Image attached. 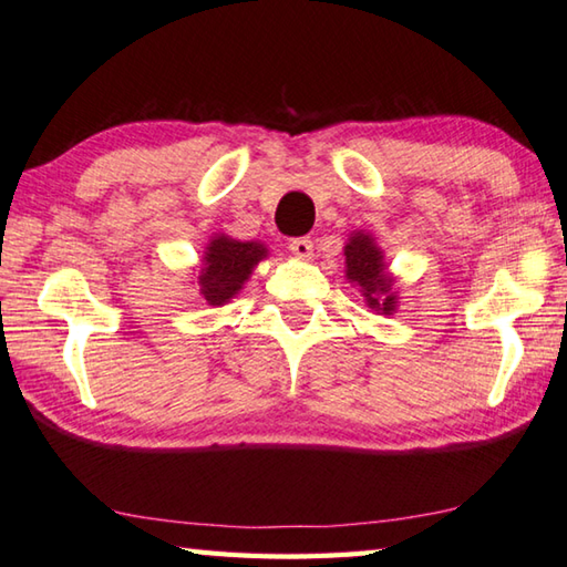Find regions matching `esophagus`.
I'll use <instances>...</instances> for the list:
<instances>
[{
	"label": "esophagus",
	"instance_id": "obj_1",
	"mask_svg": "<svg viewBox=\"0 0 567 567\" xmlns=\"http://www.w3.org/2000/svg\"><path fill=\"white\" fill-rule=\"evenodd\" d=\"M288 249H291L298 259H303V261H308L313 256V241L308 239V237H298V239H291L288 241Z\"/></svg>",
	"mask_w": 567,
	"mask_h": 567
}]
</instances>
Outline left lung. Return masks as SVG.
I'll return each mask as SVG.
<instances>
[{"label": "left lung", "instance_id": "obj_1", "mask_svg": "<svg viewBox=\"0 0 567 567\" xmlns=\"http://www.w3.org/2000/svg\"><path fill=\"white\" fill-rule=\"evenodd\" d=\"M343 254L348 281L360 288V293L365 296V303L372 311L392 316L394 308H398V293L392 291L394 279L388 274V264H384L382 249L375 239L365 231L350 234Z\"/></svg>", "mask_w": 567, "mask_h": 567}]
</instances>
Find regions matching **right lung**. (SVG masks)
I'll return each instance as SVG.
<instances>
[{
	"label": "right lung",
	"instance_id": "1",
	"mask_svg": "<svg viewBox=\"0 0 567 567\" xmlns=\"http://www.w3.org/2000/svg\"><path fill=\"white\" fill-rule=\"evenodd\" d=\"M269 256L261 241H239L227 234L212 237L202 269L197 276V291L209 306H224L237 296L254 271V266Z\"/></svg>",
	"mask_w": 567,
	"mask_h": 567
}]
</instances>
